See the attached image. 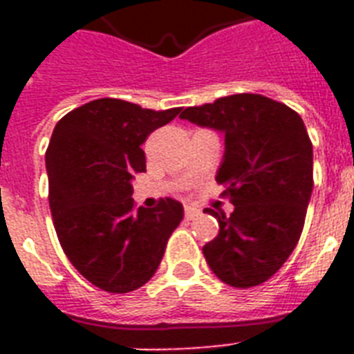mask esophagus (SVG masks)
<instances>
[{"label":"esophagus","instance_id":"obj_1","mask_svg":"<svg viewBox=\"0 0 354 354\" xmlns=\"http://www.w3.org/2000/svg\"><path fill=\"white\" fill-rule=\"evenodd\" d=\"M198 215L200 209H196L193 205H185V218H187V221H193V218H196Z\"/></svg>","mask_w":354,"mask_h":354}]
</instances>
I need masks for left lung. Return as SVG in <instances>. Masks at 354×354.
<instances>
[{
	"label": "left lung",
	"mask_w": 354,
	"mask_h": 354,
	"mask_svg": "<svg viewBox=\"0 0 354 354\" xmlns=\"http://www.w3.org/2000/svg\"><path fill=\"white\" fill-rule=\"evenodd\" d=\"M180 118L224 132L226 152L216 182L235 209H205L218 235L202 252L213 274L230 286L268 281L294 252L313 194V143L299 113L259 93H236Z\"/></svg>",
	"instance_id": "left-lung-1"
}]
</instances>
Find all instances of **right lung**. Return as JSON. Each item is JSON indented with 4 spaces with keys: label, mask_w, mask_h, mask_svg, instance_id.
Wrapping results in <instances>:
<instances>
[{
    "label": "right lung",
    "mask_w": 354,
    "mask_h": 354,
    "mask_svg": "<svg viewBox=\"0 0 354 354\" xmlns=\"http://www.w3.org/2000/svg\"><path fill=\"white\" fill-rule=\"evenodd\" d=\"M182 108L97 99L66 113L46 152L49 207L64 253L91 285L127 294L156 274L183 205L136 207L130 180L147 171L141 145Z\"/></svg>",
    "instance_id": "right-lung-1"
}]
</instances>
